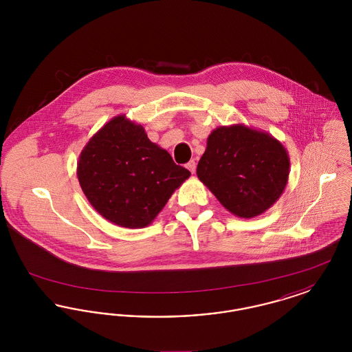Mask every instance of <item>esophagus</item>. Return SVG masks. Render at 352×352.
I'll return each instance as SVG.
<instances>
[{
    "label": "esophagus",
    "instance_id": "1",
    "mask_svg": "<svg viewBox=\"0 0 352 352\" xmlns=\"http://www.w3.org/2000/svg\"><path fill=\"white\" fill-rule=\"evenodd\" d=\"M186 168H188V170L194 174V173H195V170H197V164H195V161H194V160H191L190 162H187Z\"/></svg>",
    "mask_w": 352,
    "mask_h": 352
}]
</instances>
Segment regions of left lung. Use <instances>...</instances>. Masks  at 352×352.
Here are the masks:
<instances>
[{
	"label": "left lung",
	"mask_w": 352,
	"mask_h": 352,
	"mask_svg": "<svg viewBox=\"0 0 352 352\" xmlns=\"http://www.w3.org/2000/svg\"><path fill=\"white\" fill-rule=\"evenodd\" d=\"M290 160L272 134L244 124L218 126L207 138L197 175L234 217L251 219L284 192Z\"/></svg>",
	"instance_id": "8db88e82"
}]
</instances>
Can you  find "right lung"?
Returning a JSON list of instances; mask_svg holds the SVG:
<instances>
[{"label": "right lung", "mask_w": 352, "mask_h": 352, "mask_svg": "<svg viewBox=\"0 0 352 352\" xmlns=\"http://www.w3.org/2000/svg\"><path fill=\"white\" fill-rule=\"evenodd\" d=\"M76 174L91 206L102 218L125 228L151 224L191 175L151 142L141 124L125 115L109 120L89 138Z\"/></svg>", "instance_id": "right-lung-1"}]
</instances>
